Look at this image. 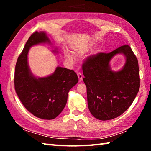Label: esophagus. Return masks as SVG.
I'll list each match as a JSON object with an SVG mask.
<instances>
[{"mask_svg": "<svg viewBox=\"0 0 151 151\" xmlns=\"http://www.w3.org/2000/svg\"><path fill=\"white\" fill-rule=\"evenodd\" d=\"M77 76L78 77V79H79V81H82V80H83V75L81 73H77Z\"/></svg>", "mask_w": 151, "mask_h": 151, "instance_id": "1", "label": "esophagus"}]
</instances>
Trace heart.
<instances>
[{
  "label": "heart",
  "instance_id": "b5f03b06",
  "mask_svg": "<svg viewBox=\"0 0 151 151\" xmlns=\"http://www.w3.org/2000/svg\"><path fill=\"white\" fill-rule=\"evenodd\" d=\"M92 46H93V44H92V43H88V44H85L84 45L80 46V47H76L75 49V51L76 54L78 55H84L85 53L87 52L89 49H90ZM65 57L66 60L67 61L68 63H73L74 61H75V57H74V56L70 52H65Z\"/></svg>",
  "mask_w": 151,
  "mask_h": 151
}]
</instances>
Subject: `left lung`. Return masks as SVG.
Returning a JSON list of instances; mask_svg holds the SVG:
<instances>
[{
  "label": "left lung",
  "mask_w": 151,
  "mask_h": 151,
  "mask_svg": "<svg viewBox=\"0 0 151 151\" xmlns=\"http://www.w3.org/2000/svg\"><path fill=\"white\" fill-rule=\"evenodd\" d=\"M117 54L123 55L125 62L121 70L114 71L110 61ZM83 70L88 109L99 120L107 121L121 115L139 91L138 60L129 45L89 57L83 64Z\"/></svg>",
  "instance_id": "left-lung-1"
}]
</instances>
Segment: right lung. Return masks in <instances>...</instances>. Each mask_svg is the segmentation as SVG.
Here are the masks:
<instances>
[{
    "instance_id": "add662e5",
    "label": "right lung",
    "mask_w": 151,
    "mask_h": 151,
    "mask_svg": "<svg viewBox=\"0 0 151 151\" xmlns=\"http://www.w3.org/2000/svg\"><path fill=\"white\" fill-rule=\"evenodd\" d=\"M45 43L51 45L45 31L35 32L28 39L15 66L14 88L21 103L30 113L38 118L51 120L63 111L68 92L78 83V78L73 70L60 66L44 77L32 73L28 62L30 48ZM53 52L58 53L57 48Z\"/></svg>"
}]
</instances>
